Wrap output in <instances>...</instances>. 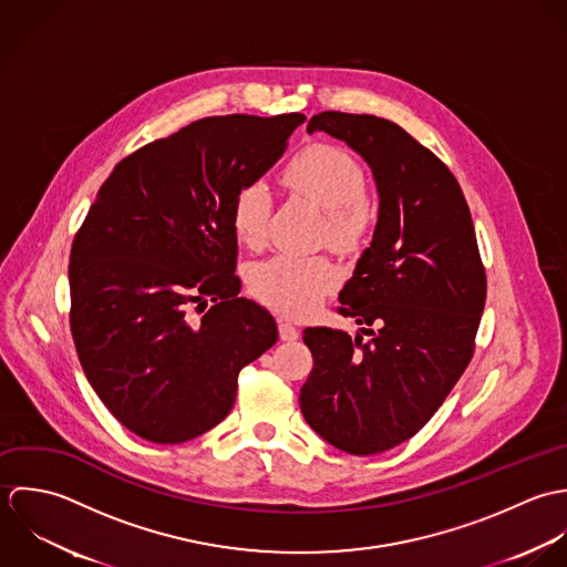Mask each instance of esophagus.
I'll list each match as a JSON object with an SVG mask.
<instances>
[{
	"instance_id": "esophagus-1",
	"label": "esophagus",
	"mask_w": 567,
	"mask_h": 567,
	"mask_svg": "<svg viewBox=\"0 0 567 567\" xmlns=\"http://www.w3.org/2000/svg\"><path fill=\"white\" fill-rule=\"evenodd\" d=\"M278 331H280V340L282 341H296L298 340V329L293 327V322H289V320H280L278 322Z\"/></svg>"
}]
</instances>
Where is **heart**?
<instances>
[{
    "label": "heart",
    "instance_id": "obj_1",
    "mask_svg": "<svg viewBox=\"0 0 567 567\" xmlns=\"http://www.w3.org/2000/svg\"><path fill=\"white\" fill-rule=\"evenodd\" d=\"M287 184L324 213V236L338 249H354L370 234L374 213L363 199L365 175L357 159L331 144L298 153L285 171ZM269 193L262 184L243 186L231 202V227L245 245H258L269 217ZM340 278L327 256L276 254L251 271L254 293L289 316L309 313Z\"/></svg>",
    "mask_w": 567,
    "mask_h": 567
}]
</instances>
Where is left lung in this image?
I'll return each mask as SVG.
<instances>
[{
    "label": "left lung",
    "instance_id": "8db88e82",
    "mask_svg": "<svg viewBox=\"0 0 567 567\" xmlns=\"http://www.w3.org/2000/svg\"><path fill=\"white\" fill-rule=\"evenodd\" d=\"M307 131L346 142L370 166L379 213L370 247L340 291L362 336L309 327L313 370L300 390L305 421L352 455L412 439L443 405L473 357L486 276L452 171L399 124L322 112Z\"/></svg>",
    "mask_w": 567,
    "mask_h": 567
}]
</instances>
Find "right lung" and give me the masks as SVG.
Instances as JSON below:
<instances>
[{"label":"right lung","instance_id":"obj_1","mask_svg":"<svg viewBox=\"0 0 567 567\" xmlns=\"http://www.w3.org/2000/svg\"><path fill=\"white\" fill-rule=\"evenodd\" d=\"M305 120L204 117L124 157L101 186L70 254V324L87 381L140 439L175 445L219 425L240 368L278 340L269 311L238 298L231 202Z\"/></svg>","mask_w":567,"mask_h":567}]
</instances>
